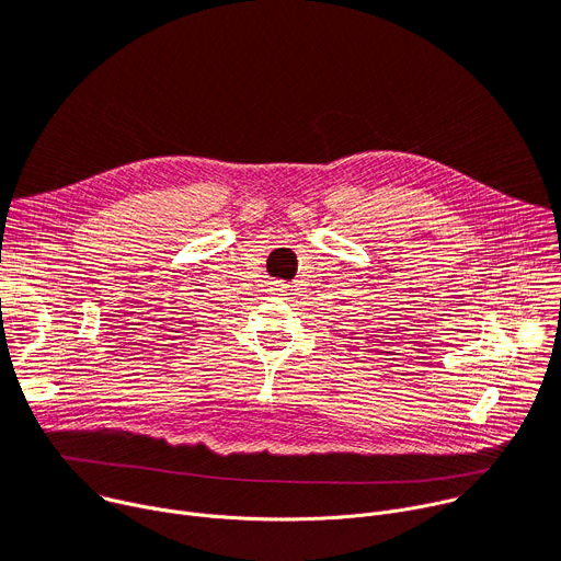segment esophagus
<instances>
[{"label":"esophagus","instance_id":"obj_1","mask_svg":"<svg viewBox=\"0 0 561 561\" xmlns=\"http://www.w3.org/2000/svg\"><path fill=\"white\" fill-rule=\"evenodd\" d=\"M271 288H273V290H275V293H284V290H286V288H288V286H286V284H284V282H273V286H271Z\"/></svg>","mask_w":561,"mask_h":561}]
</instances>
